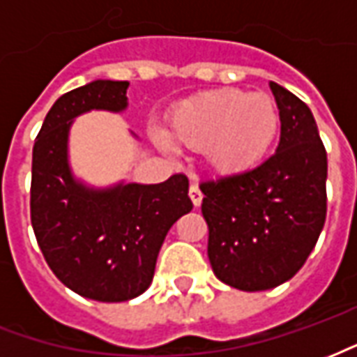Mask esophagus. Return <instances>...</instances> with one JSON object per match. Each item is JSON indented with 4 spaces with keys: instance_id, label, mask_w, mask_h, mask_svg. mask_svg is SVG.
Here are the masks:
<instances>
[{
    "instance_id": "obj_1",
    "label": "esophagus",
    "mask_w": 357,
    "mask_h": 357,
    "mask_svg": "<svg viewBox=\"0 0 357 357\" xmlns=\"http://www.w3.org/2000/svg\"><path fill=\"white\" fill-rule=\"evenodd\" d=\"M189 197H191V201H193V204L199 208L201 206V202H202V193H201V189H199V185H191L189 187Z\"/></svg>"
}]
</instances>
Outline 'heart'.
<instances>
[{
	"label": "heart",
	"instance_id": "obj_1",
	"mask_svg": "<svg viewBox=\"0 0 357 357\" xmlns=\"http://www.w3.org/2000/svg\"><path fill=\"white\" fill-rule=\"evenodd\" d=\"M271 97L243 89H212L179 101L168 118L170 137L201 151L220 174H237L264 158L279 132Z\"/></svg>",
	"mask_w": 357,
	"mask_h": 357
}]
</instances>
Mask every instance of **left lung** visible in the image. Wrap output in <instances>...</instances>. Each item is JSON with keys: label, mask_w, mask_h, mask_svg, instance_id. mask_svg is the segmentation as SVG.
Returning <instances> with one entry per match:
<instances>
[{"label": "left lung", "mask_w": 357, "mask_h": 357, "mask_svg": "<svg viewBox=\"0 0 357 357\" xmlns=\"http://www.w3.org/2000/svg\"><path fill=\"white\" fill-rule=\"evenodd\" d=\"M281 139L252 170L202 181L208 260L220 281L239 291H268L296 275L325 224L327 153L312 110L269 82Z\"/></svg>", "instance_id": "8db88e82"}]
</instances>
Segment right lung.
<instances>
[{
  "instance_id": "add662e5",
  "label": "right lung",
  "mask_w": 357,
  "mask_h": 357,
  "mask_svg": "<svg viewBox=\"0 0 357 357\" xmlns=\"http://www.w3.org/2000/svg\"><path fill=\"white\" fill-rule=\"evenodd\" d=\"M130 82L93 80L61 95L32 151L30 216L45 260L70 291L97 302H126L147 291L170 227L191 212L189 179L88 185L74 176L68 137L89 110L124 112Z\"/></svg>"
}]
</instances>
